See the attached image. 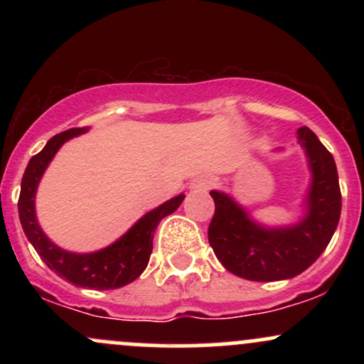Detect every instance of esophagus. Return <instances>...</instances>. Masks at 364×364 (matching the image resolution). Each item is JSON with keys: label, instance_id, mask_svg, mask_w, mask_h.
Wrapping results in <instances>:
<instances>
[{"label": "esophagus", "instance_id": "esophagus-1", "mask_svg": "<svg viewBox=\"0 0 364 364\" xmlns=\"http://www.w3.org/2000/svg\"><path fill=\"white\" fill-rule=\"evenodd\" d=\"M215 185V179L214 178H210V176H198L196 179H193V181H191V185H190V188L193 191H207V190H210L212 186Z\"/></svg>", "mask_w": 364, "mask_h": 364}]
</instances>
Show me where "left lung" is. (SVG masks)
Returning a JSON list of instances; mask_svg holds the SVG:
<instances>
[{"instance_id": "left-lung-1", "label": "left lung", "mask_w": 364, "mask_h": 364, "mask_svg": "<svg viewBox=\"0 0 364 364\" xmlns=\"http://www.w3.org/2000/svg\"><path fill=\"white\" fill-rule=\"evenodd\" d=\"M313 173L308 214L299 224L265 229L232 198L210 191L215 212L208 243L220 263L237 277L270 282L299 275L323 253L339 224L342 196L336 161L308 127L298 129Z\"/></svg>"}]
</instances>
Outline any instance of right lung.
Listing matches in <instances>:
<instances>
[{"label": "right lung", "instance_id": "obj_1", "mask_svg": "<svg viewBox=\"0 0 364 364\" xmlns=\"http://www.w3.org/2000/svg\"><path fill=\"white\" fill-rule=\"evenodd\" d=\"M85 132L87 128H70L66 132L58 133L46 144V147L39 154H36L28 161L22 178V188H20V223H22L25 236L34 246L36 252L39 253V257L43 258V262L61 279H66L78 287H89V289H118V287L133 282L144 272L149 263L150 253H152V240L156 228L166 215L173 214L181 205L185 195L174 196V198L162 203L161 207L145 214L127 235L101 252L82 255L58 248L48 240V236L37 224L34 208L36 190L58 149L66 140Z\"/></svg>", "mask_w": 364, "mask_h": 364}]
</instances>
